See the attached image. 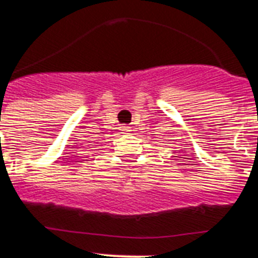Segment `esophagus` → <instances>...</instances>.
Wrapping results in <instances>:
<instances>
[{"label":"esophagus","mask_w":258,"mask_h":258,"mask_svg":"<svg viewBox=\"0 0 258 258\" xmlns=\"http://www.w3.org/2000/svg\"><path fill=\"white\" fill-rule=\"evenodd\" d=\"M120 130H122L123 133H130V131H131V127H130V125H122Z\"/></svg>","instance_id":"esophagus-1"}]
</instances>
